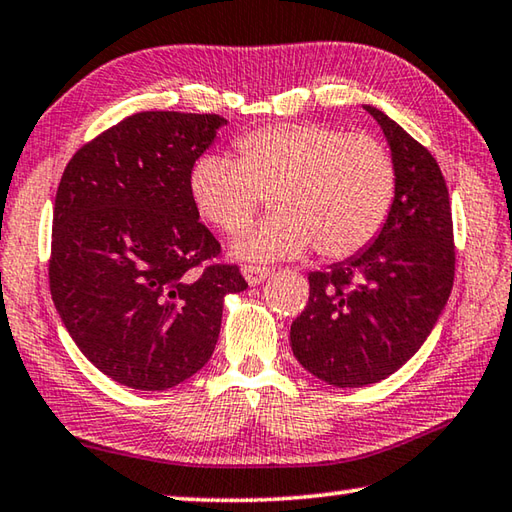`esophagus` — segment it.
Instances as JSON below:
<instances>
[{
  "mask_svg": "<svg viewBox=\"0 0 512 512\" xmlns=\"http://www.w3.org/2000/svg\"><path fill=\"white\" fill-rule=\"evenodd\" d=\"M241 273H244L246 282L250 284V287H257V284H262L266 277L271 275V271H268V268H264V266H250V264L241 266Z\"/></svg>",
  "mask_w": 512,
  "mask_h": 512,
  "instance_id": "34e87169",
  "label": "esophagus"
}]
</instances>
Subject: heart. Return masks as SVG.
<instances>
[{
	"label": "heart",
	"mask_w": 512,
	"mask_h": 512,
	"mask_svg": "<svg viewBox=\"0 0 512 512\" xmlns=\"http://www.w3.org/2000/svg\"><path fill=\"white\" fill-rule=\"evenodd\" d=\"M237 160L198 158L189 194L198 214L228 235L255 219L271 196L273 219L241 235L232 250L253 262L302 255L348 259L372 244L391 214L397 173L391 153L370 135L327 124H273L241 135Z\"/></svg>",
	"instance_id": "obj_1"
}]
</instances>
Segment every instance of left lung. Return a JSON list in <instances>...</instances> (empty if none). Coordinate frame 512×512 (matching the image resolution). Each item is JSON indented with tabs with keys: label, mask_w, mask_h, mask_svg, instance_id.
<instances>
[{
	"label": "left lung",
	"mask_w": 512,
	"mask_h": 512,
	"mask_svg": "<svg viewBox=\"0 0 512 512\" xmlns=\"http://www.w3.org/2000/svg\"><path fill=\"white\" fill-rule=\"evenodd\" d=\"M391 146L397 189L375 241L327 271L309 273V300L291 325V350L339 388L375 384L427 341L454 284V225L433 155L384 112L363 106Z\"/></svg>",
	"instance_id": "1"
}]
</instances>
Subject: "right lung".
<instances>
[{"label": "right lung", "mask_w": 512, "mask_h": 512, "mask_svg": "<svg viewBox=\"0 0 512 512\" xmlns=\"http://www.w3.org/2000/svg\"><path fill=\"white\" fill-rule=\"evenodd\" d=\"M219 115L149 110L67 162L54 203L49 289L79 350L137 391H167L210 361L223 298L248 284L219 264L189 173Z\"/></svg>", "instance_id": "right-lung-1"}]
</instances>
